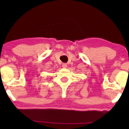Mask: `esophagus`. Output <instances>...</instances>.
<instances>
[{
	"instance_id": "1",
	"label": "esophagus",
	"mask_w": 129,
	"mask_h": 129,
	"mask_svg": "<svg viewBox=\"0 0 129 129\" xmlns=\"http://www.w3.org/2000/svg\"><path fill=\"white\" fill-rule=\"evenodd\" d=\"M62 67L63 68H67V64H66V63H63Z\"/></svg>"
}]
</instances>
